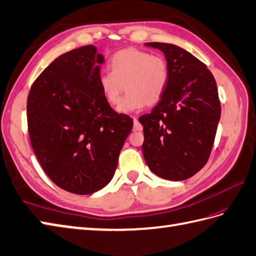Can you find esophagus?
Instances as JSON below:
<instances>
[{"label": "esophagus", "mask_w": 256, "mask_h": 256, "mask_svg": "<svg viewBox=\"0 0 256 256\" xmlns=\"http://www.w3.org/2000/svg\"><path fill=\"white\" fill-rule=\"evenodd\" d=\"M134 132H141L142 130V124L139 122L138 118H134Z\"/></svg>", "instance_id": "esophagus-1"}]
</instances>
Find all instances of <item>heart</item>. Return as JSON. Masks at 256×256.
<instances>
[{"label":"heart","instance_id":"obj_1","mask_svg":"<svg viewBox=\"0 0 256 256\" xmlns=\"http://www.w3.org/2000/svg\"><path fill=\"white\" fill-rule=\"evenodd\" d=\"M110 72L100 74L98 84L110 105L119 103L124 88L128 90L120 105V113H130L152 106L160 101L170 80V67L165 58L139 48L118 51L110 58Z\"/></svg>","mask_w":256,"mask_h":256}]
</instances>
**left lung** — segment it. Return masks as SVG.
<instances>
[{
  "instance_id": "obj_1",
  "label": "left lung",
  "mask_w": 256,
  "mask_h": 256,
  "mask_svg": "<svg viewBox=\"0 0 256 256\" xmlns=\"http://www.w3.org/2000/svg\"><path fill=\"white\" fill-rule=\"evenodd\" d=\"M160 50L170 67V80L160 101L142 115L143 156L158 177L180 182L208 163L220 118L216 81L206 65L170 43L150 42Z\"/></svg>"
}]
</instances>
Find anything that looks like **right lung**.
<instances>
[{
    "instance_id": "1",
    "label": "right lung",
    "mask_w": 256,
    "mask_h": 256,
    "mask_svg": "<svg viewBox=\"0 0 256 256\" xmlns=\"http://www.w3.org/2000/svg\"><path fill=\"white\" fill-rule=\"evenodd\" d=\"M94 46L62 54L34 80L27 100L31 146L52 182L91 194L113 178L134 126L110 108L100 88L104 58Z\"/></svg>"
}]
</instances>
